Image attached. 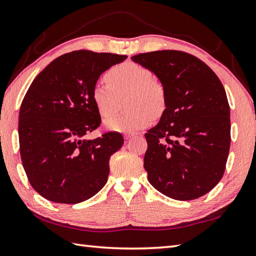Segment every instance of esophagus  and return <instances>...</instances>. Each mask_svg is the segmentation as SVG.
I'll return each mask as SVG.
<instances>
[{"label":"esophagus","mask_w":256,"mask_h":256,"mask_svg":"<svg viewBox=\"0 0 256 256\" xmlns=\"http://www.w3.org/2000/svg\"><path fill=\"white\" fill-rule=\"evenodd\" d=\"M133 136H136V134H133V133H128V134H125V136H124V138H125V140H130V138H132Z\"/></svg>","instance_id":"obj_1"}]
</instances>
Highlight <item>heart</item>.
Instances as JSON below:
<instances>
[{"label": "heart", "mask_w": 256, "mask_h": 256, "mask_svg": "<svg viewBox=\"0 0 256 256\" xmlns=\"http://www.w3.org/2000/svg\"><path fill=\"white\" fill-rule=\"evenodd\" d=\"M150 69L126 62L116 64L105 74L108 84H98L92 90V102L102 118H108L120 110L124 98L126 112L105 120V128L118 132H136L148 126L152 118L166 108V90L152 80Z\"/></svg>", "instance_id": "obj_1"}]
</instances>
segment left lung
Segmentation results:
<instances>
[{
  "mask_svg": "<svg viewBox=\"0 0 256 256\" xmlns=\"http://www.w3.org/2000/svg\"><path fill=\"white\" fill-rule=\"evenodd\" d=\"M166 90V110L146 133L144 169L153 187L176 200L204 196L225 172L230 146V105L207 64L179 50L133 56Z\"/></svg>",
  "mask_w": 256,
  "mask_h": 256,
  "instance_id": "1",
  "label": "left lung"
}]
</instances>
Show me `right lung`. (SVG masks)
I'll return each mask as SVG.
<instances>
[{"mask_svg":"<svg viewBox=\"0 0 256 256\" xmlns=\"http://www.w3.org/2000/svg\"><path fill=\"white\" fill-rule=\"evenodd\" d=\"M126 58L72 51L56 58L32 82L18 114V142L28 180L44 198L78 204L108 182L110 156L124 140L118 132L86 138L102 120L92 94L102 74Z\"/></svg>","mask_w":256,"mask_h":256,"instance_id":"1","label":"right lung"}]
</instances>
